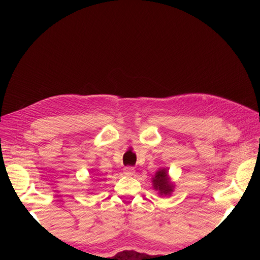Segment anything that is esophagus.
Masks as SVG:
<instances>
[{
	"label": "esophagus",
	"instance_id": "1",
	"mask_svg": "<svg viewBox=\"0 0 260 260\" xmlns=\"http://www.w3.org/2000/svg\"><path fill=\"white\" fill-rule=\"evenodd\" d=\"M123 174L127 176H133L136 174V170L133 167H124L123 168Z\"/></svg>",
	"mask_w": 260,
	"mask_h": 260
}]
</instances>
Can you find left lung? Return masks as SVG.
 <instances>
[{
  "instance_id": "1",
  "label": "left lung",
  "mask_w": 260,
  "mask_h": 260,
  "mask_svg": "<svg viewBox=\"0 0 260 260\" xmlns=\"http://www.w3.org/2000/svg\"><path fill=\"white\" fill-rule=\"evenodd\" d=\"M153 186L156 191H158L160 196H167L174 192V183L170 182L167 169H159L152 180Z\"/></svg>"
}]
</instances>
